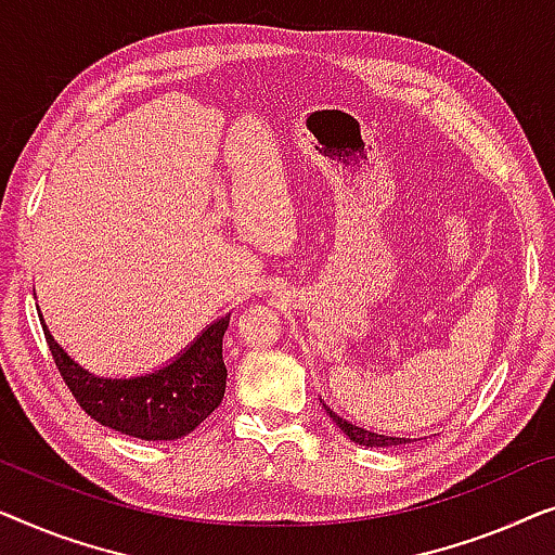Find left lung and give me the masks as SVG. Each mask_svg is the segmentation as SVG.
Returning <instances> with one entry per match:
<instances>
[{"mask_svg":"<svg viewBox=\"0 0 555 555\" xmlns=\"http://www.w3.org/2000/svg\"><path fill=\"white\" fill-rule=\"evenodd\" d=\"M326 412H330V417L337 423V427L341 433H345L349 440H354L359 444H366V448H389V444H402V442H410L404 440V437H387V435H377V433H370V430H362V427H357L352 423H347V420H341L334 415V412L326 408Z\"/></svg>","mask_w":555,"mask_h":555,"instance_id":"left-lung-1","label":"left lung"}]
</instances>
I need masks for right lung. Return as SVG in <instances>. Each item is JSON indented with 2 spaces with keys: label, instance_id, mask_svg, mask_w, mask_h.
<instances>
[{
  "label": "right lung",
  "instance_id": "obj_1",
  "mask_svg": "<svg viewBox=\"0 0 555 555\" xmlns=\"http://www.w3.org/2000/svg\"><path fill=\"white\" fill-rule=\"evenodd\" d=\"M231 314L208 326L185 352L163 370L132 379L85 372L44 330L54 364L77 404L100 425L140 440H178L214 412L225 392L223 334Z\"/></svg>",
  "mask_w": 555,
  "mask_h": 555
}]
</instances>
